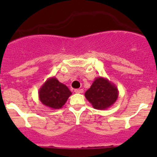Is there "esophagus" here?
Masks as SVG:
<instances>
[{
    "mask_svg": "<svg viewBox=\"0 0 157 157\" xmlns=\"http://www.w3.org/2000/svg\"><path fill=\"white\" fill-rule=\"evenodd\" d=\"M74 92H75L76 93H83V89H76V90H74Z\"/></svg>",
    "mask_w": 157,
    "mask_h": 157,
    "instance_id": "34e87169",
    "label": "esophagus"
}]
</instances>
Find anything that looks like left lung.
<instances>
[{"label":"left lung","mask_w":157,"mask_h":157,"mask_svg":"<svg viewBox=\"0 0 157 157\" xmlns=\"http://www.w3.org/2000/svg\"><path fill=\"white\" fill-rule=\"evenodd\" d=\"M84 95L93 108L105 110L116 102L118 90L117 86L107 78L98 77Z\"/></svg>","instance_id":"8db88e82"}]
</instances>
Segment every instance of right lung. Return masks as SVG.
Instances as JSON below:
<instances>
[{"mask_svg":"<svg viewBox=\"0 0 157 157\" xmlns=\"http://www.w3.org/2000/svg\"><path fill=\"white\" fill-rule=\"evenodd\" d=\"M71 94L68 87L55 77L48 78L39 90V100L52 109L62 108Z\"/></svg>","mask_w":157,"mask_h":157,"instance_id":"obj_1","label":"right lung"}]
</instances>
